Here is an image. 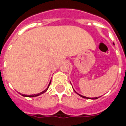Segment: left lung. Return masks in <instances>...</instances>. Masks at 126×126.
<instances>
[{
  "label": "left lung",
  "instance_id": "8db88e82",
  "mask_svg": "<svg viewBox=\"0 0 126 126\" xmlns=\"http://www.w3.org/2000/svg\"><path fill=\"white\" fill-rule=\"evenodd\" d=\"M79 95L80 96H81V97H84V98H86V99H91V98H89V97H84V96H82V95H80V94H79ZM97 99V97H94V98H92V99Z\"/></svg>",
  "mask_w": 126,
  "mask_h": 126
}]
</instances>
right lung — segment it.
Returning a JSON list of instances; mask_svg holds the SVG:
<instances>
[{"instance_id": "obj_1", "label": "right lung", "mask_w": 126, "mask_h": 126, "mask_svg": "<svg viewBox=\"0 0 126 126\" xmlns=\"http://www.w3.org/2000/svg\"><path fill=\"white\" fill-rule=\"evenodd\" d=\"M50 84H51V82H49V85H48V87H47V88H46V90H45L44 91H43V92H42L41 93H40V94H34V95H22L23 96H24V97H34V96H38V95H41V94H44V92H46V91H47V90L48 89V88H49V85H50Z\"/></svg>"}]
</instances>
